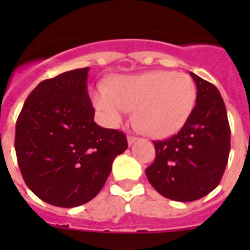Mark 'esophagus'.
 <instances>
[{
	"instance_id": "obj_1",
	"label": "esophagus",
	"mask_w": 250,
	"mask_h": 250,
	"mask_svg": "<svg viewBox=\"0 0 250 250\" xmlns=\"http://www.w3.org/2000/svg\"><path fill=\"white\" fill-rule=\"evenodd\" d=\"M136 140H138V138H135V136H127V144L129 145H132Z\"/></svg>"
}]
</instances>
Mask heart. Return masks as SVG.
Masks as SVG:
<instances>
[{
    "label": "heart",
    "instance_id": "b5f03b06",
    "mask_svg": "<svg viewBox=\"0 0 250 250\" xmlns=\"http://www.w3.org/2000/svg\"><path fill=\"white\" fill-rule=\"evenodd\" d=\"M196 86L184 72L167 70L112 79L109 87L99 85L92 103L110 126H118L135 109L136 126L152 138L178 132L190 118Z\"/></svg>",
    "mask_w": 250,
    "mask_h": 250
}]
</instances>
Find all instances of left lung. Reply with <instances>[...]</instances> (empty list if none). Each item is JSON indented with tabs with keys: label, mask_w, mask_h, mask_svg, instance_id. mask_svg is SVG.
<instances>
[{
	"label": "left lung",
	"mask_w": 250,
	"mask_h": 250,
	"mask_svg": "<svg viewBox=\"0 0 250 250\" xmlns=\"http://www.w3.org/2000/svg\"><path fill=\"white\" fill-rule=\"evenodd\" d=\"M196 105L178 134L152 141L155 160L145 174L159 194L175 202H194L222 180L230 151V127L224 101L213 83L190 72Z\"/></svg>",
	"instance_id": "obj_1"
}]
</instances>
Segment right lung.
Here are the masks:
<instances>
[{
	"instance_id": "obj_1",
	"label": "right lung",
	"mask_w": 250,
	"mask_h": 250,
	"mask_svg": "<svg viewBox=\"0 0 250 250\" xmlns=\"http://www.w3.org/2000/svg\"><path fill=\"white\" fill-rule=\"evenodd\" d=\"M89 67L40 83L16 123L15 150L32 193L60 208H75L98 195L112 161L127 149L125 134L94 121L87 94Z\"/></svg>"
}]
</instances>
